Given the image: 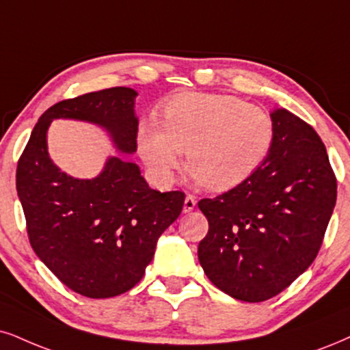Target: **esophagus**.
<instances>
[{"mask_svg": "<svg viewBox=\"0 0 350 350\" xmlns=\"http://www.w3.org/2000/svg\"><path fill=\"white\" fill-rule=\"evenodd\" d=\"M195 206H196L195 198H193L191 195H187V198H185V202H183V213L185 214L191 213V211L195 209Z\"/></svg>", "mask_w": 350, "mask_h": 350, "instance_id": "obj_1", "label": "esophagus"}]
</instances>
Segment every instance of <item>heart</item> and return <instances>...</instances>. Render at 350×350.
<instances>
[{
  "mask_svg": "<svg viewBox=\"0 0 350 350\" xmlns=\"http://www.w3.org/2000/svg\"><path fill=\"white\" fill-rule=\"evenodd\" d=\"M273 144L269 113L227 94H180L163 105L162 124L144 120L137 129V150L159 183L174 180L185 150L189 182L214 191L247 182Z\"/></svg>",
  "mask_w": 350,
  "mask_h": 350,
  "instance_id": "1",
  "label": "heart"
}]
</instances>
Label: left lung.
<instances>
[{
  "label": "left lung",
  "instance_id": "obj_1",
  "mask_svg": "<svg viewBox=\"0 0 350 350\" xmlns=\"http://www.w3.org/2000/svg\"><path fill=\"white\" fill-rule=\"evenodd\" d=\"M274 144L247 182L198 202L208 235L198 258L215 287L265 301L317 258L336 204V176L317 131L286 109L271 111Z\"/></svg>",
  "mask_w": 350,
  "mask_h": 350
}]
</instances>
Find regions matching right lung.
<instances>
[{
    "label": "right lung",
    "mask_w": 350,
    "mask_h": 350,
    "mask_svg": "<svg viewBox=\"0 0 350 350\" xmlns=\"http://www.w3.org/2000/svg\"><path fill=\"white\" fill-rule=\"evenodd\" d=\"M137 92L111 88L55 103L38 120L17 163L16 188L30 245L66 287L89 299L124 294L144 275L159 237L185 193L152 189L137 163L110 155L94 178L64 174L49 154L53 120L96 124L116 152H136Z\"/></svg>",
    "instance_id": "add662e5"
}]
</instances>
